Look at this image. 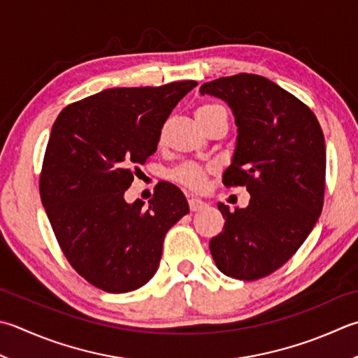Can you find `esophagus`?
<instances>
[{
  "mask_svg": "<svg viewBox=\"0 0 358 358\" xmlns=\"http://www.w3.org/2000/svg\"><path fill=\"white\" fill-rule=\"evenodd\" d=\"M208 205L205 201H201L199 199H189V208H191L192 213H197V211H203Z\"/></svg>",
  "mask_w": 358,
  "mask_h": 358,
  "instance_id": "obj_1",
  "label": "esophagus"
}]
</instances>
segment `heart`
I'll use <instances>...</instances> for the list:
<instances>
[{
  "mask_svg": "<svg viewBox=\"0 0 358 358\" xmlns=\"http://www.w3.org/2000/svg\"><path fill=\"white\" fill-rule=\"evenodd\" d=\"M219 115H227V110L219 103H203L195 110V119H197L200 127H203L208 121H211L213 117ZM213 171L214 169L211 166L186 163L177 167V169L171 173V177L177 181V183L183 185L189 189H194V191H199V189H201L203 185H205L208 175Z\"/></svg>",
  "mask_w": 358,
  "mask_h": 358,
  "instance_id": "1",
  "label": "heart"
}]
</instances>
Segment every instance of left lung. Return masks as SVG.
I'll list each match as a JSON object with an SVG mask.
<instances>
[{
	"label": "left lung",
	"mask_w": 358,
	"mask_h": 358,
	"mask_svg": "<svg viewBox=\"0 0 358 358\" xmlns=\"http://www.w3.org/2000/svg\"><path fill=\"white\" fill-rule=\"evenodd\" d=\"M201 94L233 110L237 141L223 185L247 186V208L219 203L223 231L209 242L223 275L256 281L289 261L323 209L326 145L313 111L267 77L236 74L206 82Z\"/></svg>",
	"instance_id": "8db88e82"
}]
</instances>
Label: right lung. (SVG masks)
<instances>
[{
  "mask_svg": "<svg viewBox=\"0 0 358 358\" xmlns=\"http://www.w3.org/2000/svg\"><path fill=\"white\" fill-rule=\"evenodd\" d=\"M195 80L108 88L68 105L52 125L40 195L63 255L90 284L127 293L155 275L166 233L189 213L183 192L158 183L149 206L127 203L133 175Z\"/></svg>",
  "mask_w": 358,
  "mask_h": 358,
  "instance_id": "1",
  "label": "right lung"
}]
</instances>
